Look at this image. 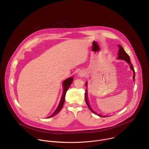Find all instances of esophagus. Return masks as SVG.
Instances as JSON below:
<instances>
[{
	"instance_id": "1",
	"label": "esophagus",
	"mask_w": 149,
	"mask_h": 149,
	"mask_svg": "<svg viewBox=\"0 0 149 149\" xmlns=\"http://www.w3.org/2000/svg\"><path fill=\"white\" fill-rule=\"evenodd\" d=\"M79 76H80V77H82V76H83V75H84V74H82V73H79Z\"/></svg>"
}]
</instances>
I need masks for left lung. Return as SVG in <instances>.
I'll return each instance as SVG.
<instances>
[{
	"label": "left lung",
	"mask_w": 149,
	"mask_h": 149,
	"mask_svg": "<svg viewBox=\"0 0 149 149\" xmlns=\"http://www.w3.org/2000/svg\"><path fill=\"white\" fill-rule=\"evenodd\" d=\"M118 47H119V50H118V59H120V60H125L126 61L128 64H130V68L134 72V76H133V78L135 80V70H134V68H133V66H132V64L131 63V61H130V57L129 56V55L125 52V51L124 50V48L121 46V45H118ZM86 86H87V85H88V83L86 82ZM85 101H86V104L88 107V108L89 109V110L93 113H94L95 114H96L97 116H99V117H107L108 116H102L99 114H97L96 112H95L92 109V108L91 107L90 105H89V102H88V92H87V89H86V91H85Z\"/></svg>",
	"instance_id": "8db88e82"
}]
</instances>
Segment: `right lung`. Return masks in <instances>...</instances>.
Returning a JSON list of instances; mask_svg holds the SVG:
<instances>
[{
    "mask_svg": "<svg viewBox=\"0 0 149 149\" xmlns=\"http://www.w3.org/2000/svg\"><path fill=\"white\" fill-rule=\"evenodd\" d=\"M73 77H70V78H68L67 79H66L65 80H64L63 82V94H62V96H61V100H60V103L57 107V108L56 109V110L54 111V112L50 116H49L48 117H47V118H50V117H52L53 116H54L55 115H56L57 114H58L60 110H61L63 105H64V101H65V94H66V92L67 91V90L68 89L69 87L70 86L71 84H72V81H73Z\"/></svg>",
    "mask_w": 149,
    "mask_h": 149,
    "instance_id": "add662e5",
    "label": "right lung"
}]
</instances>
